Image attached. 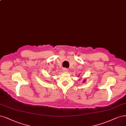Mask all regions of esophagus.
Segmentation results:
<instances>
[{
	"mask_svg": "<svg viewBox=\"0 0 126 126\" xmlns=\"http://www.w3.org/2000/svg\"><path fill=\"white\" fill-rule=\"evenodd\" d=\"M63 71H64V72H67L68 71V69H67V68H63Z\"/></svg>",
	"mask_w": 126,
	"mask_h": 126,
	"instance_id": "obj_1",
	"label": "esophagus"
}]
</instances>
